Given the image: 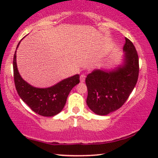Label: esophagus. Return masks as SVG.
<instances>
[{
    "label": "esophagus",
    "mask_w": 158,
    "mask_h": 158,
    "mask_svg": "<svg viewBox=\"0 0 158 158\" xmlns=\"http://www.w3.org/2000/svg\"><path fill=\"white\" fill-rule=\"evenodd\" d=\"M85 80V75L82 74L81 76H80V81H81V83H83Z\"/></svg>",
    "instance_id": "obj_1"
}]
</instances>
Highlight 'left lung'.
I'll return each instance as SVG.
<instances>
[{
	"instance_id": "1",
	"label": "left lung",
	"mask_w": 158,
	"mask_h": 158,
	"mask_svg": "<svg viewBox=\"0 0 158 158\" xmlns=\"http://www.w3.org/2000/svg\"><path fill=\"white\" fill-rule=\"evenodd\" d=\"M122 64L112 70L96 69L87 75L86 103L95 114L107 115L119 109L137 82L139 58L133 43L125 38Z\"/></svg>"
}]
</instances>
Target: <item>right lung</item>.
<instances>
[{"mask_svg": "<svg viewBox=\"0 0 158 158\" xmlns=\"http://www.w3.org/2000/svg\"><path fill=\"white\" fill-rule=\"evenodd\" d=\"M21 41L17 45L16 49ZM13 67L15 86L19 96L32 111L43 116H53L59 114L63 109L71 90L80 83V75L76 74L62 80L51 87H34L25 81L19 74L16 64V50L14 54Z\"/></svg>", "mask_w": 158, "mask_h": 158, "instance_id": "obj_1", "label": "right lung"}]
</instances>
